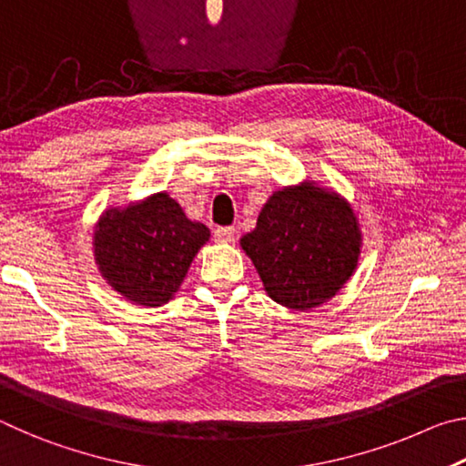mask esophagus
I'll list each match as a JSON object with an SVG mask.
<instances>
[{
    "instance_id": "34e87169",
    "label": "esophagus",
    "mask_w": 466,
    "mask_h": 466,
    "mask_svg": "<svg viewBox=\"0 0 466 466\" xmlns=\"http://www.w3.org/2000/svg\"><path fill=\"white\" fill-rule=\"evenodd\" d=\"M234 232L236 230L232 226H218L214 230V236H216V240H219V242H232Z\"/></svg>"
}]
</instances>
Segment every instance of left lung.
<instances>
[{
  "label": "left lung",
  "instance_id": "1",
  "mask_svg": "<svg viewBox=\"0 0 466 466\" xmlns=\"http://www.w3.org/2000/svg\"><path fill=\"white\" fill-rule=\"evenodd\" d=\"M271 299L309 310L333 298L360 255L353 209L319 187L281 188L265 203L257 228L242 236Z\"/></svg>",
  "mask_w": 466,
  "mask_h": 466
}]
</instances>
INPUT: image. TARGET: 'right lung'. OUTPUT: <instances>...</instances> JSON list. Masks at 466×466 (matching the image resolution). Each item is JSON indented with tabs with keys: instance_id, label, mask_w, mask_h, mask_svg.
Wrapping results in <instances>:
<instances>
[{
	"instance_id": "1",
	"label": "right lung",
	"mask_w": 466,
	"mask_h": 466,
	"mask_svg": "<svg viewBox=\"0 0 466 466\" xmlns=\"http://www.w3.org/2000/svg\"><path fill=\"white\" fill-rule=\"evenodd\" d=\"M209 238L167 193L127 209H108L94 234L100 273L116 291L141 306H162Z\"/></svg>"
}]
</instances>
